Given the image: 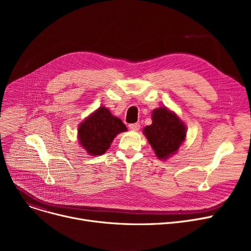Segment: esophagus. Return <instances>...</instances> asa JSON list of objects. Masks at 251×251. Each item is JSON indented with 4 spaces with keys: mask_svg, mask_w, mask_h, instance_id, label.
<instances>
[{
    "mask_svg": "<svg viewBox=\"0 0 251 251\" xmlns=\"http://www.w3.org/2000/svg\"><path fill=\"white\" fill-rule=\"evenodd\" d=\"M128 127H129L130 130H132V131H138L139 128H140V124L139 123H133V124H130Z\"/></svg>",
    "mask_w": 251,
    "mask_h": 251,
    "instance_id": "1",
    "label": "esophagus"
}]
</instances>
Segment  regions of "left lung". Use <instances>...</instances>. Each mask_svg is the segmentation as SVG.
I'll return each instance as SVG.
<instances>
[{
	"label": "left lung",
	"instance_id": "1",
	"mask_svg": "<svg viewBox=\"0 0 251 251\" xmlns=\"http://www.w3.org/2000/svg\"><path fill=\"white\" fill-rule=\"evenodd\" d=\"M152 123L144 127L143 134L160 160H167L177 152L186 137V126L181 119L166 107L157 108L151 114Z\"/></svg>",
	"mask_w": 251,
	"mask_h": 251
}]
</instances>
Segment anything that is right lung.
Listing matches in <instances>:
<instances>
[{
  "instance_id": "add662e5",
  "label": "right lung",
  "mask_w": 251,
  "mask_h": 251,
  "mask_svg": "<svg viewBox=\"0 0 251 251\" xmlns=\"http://www.w3.org/2000/svg\"><path fill=\"white\" fill-rule=\"evenodd\" d=\"M127 131L120 119L101 105L78 127V140L90 155H101L109 150L113 139Z\"/></svg>"
}]
</instances>
